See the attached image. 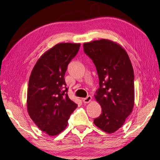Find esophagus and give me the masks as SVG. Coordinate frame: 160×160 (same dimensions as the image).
<instances>
[{"label":"esophagus","mask_w":160,"mask_h":160,"mask_svg":"<svg viewBox=\"0 0 160 160\" xmlns=\"http://www.w3.org/2000/svg\"><path fill=\"white\" fill-rule=\"evenodd\" d=\"M92 100V97L91 96H88L86 98H84V99H82L83 102L84 103H88L89 102H91Z\"/></svg>","instance_id":"1"}]
</instances>
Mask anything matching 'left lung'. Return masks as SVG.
<instances>
[{
  "instance_id": "left-lung-1",
  "label": "left lung",
  "mask_w": 160,
  "mask_h": 160,
  "mask_svg": "<svg viewBox=\"0 0 160 160\" xmlns=\"http://www.w3.org/2000/svg\"><path fill=\"white\" fill-rule=\"evenodd\" d=\"M84 51L95 63L99 88L95 98L102 113L94 124L111 134L123 126L134 103V71L128 53L120 44L108 39L83 44Z\"/></svg>"
}]
</instances>
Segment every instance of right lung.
I'll use <instances>...</instances> for the list:
<instances>
[{"label":"right lung","mask_w":160,"mask_h":160,"mask_svg":"<svg viewBox=\"0 0 160 160\" xmlns=\"http://www.w3.org/2000/svg\"><path fill=\"white\" fill-rule=\"evenodd\" d=\"M80 43H59L42 55L28 83L27 109L36 125L49 136L64 130L78 105L69 98L64 76Z\"/></svg>","instance_id":"obj_1"}]
</instances>
